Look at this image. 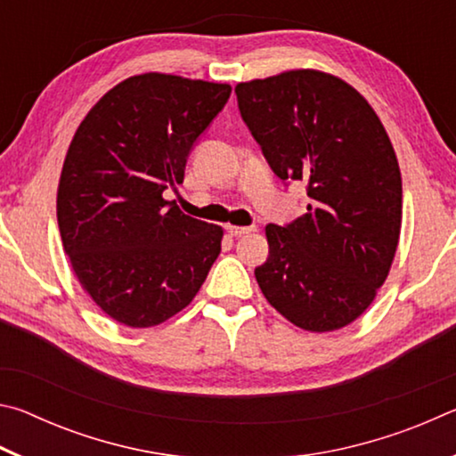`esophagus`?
Masks as SVG:
<instances>
[{"label": "esophagus", "instance_id": "esophagus-1", "mask_svg": "<svg viewBox=\"0 0 456 456\" xmlns=\"http://www.w3.org/2000/svg\"><path fill=\"white\" fill-rule=\"evenodd\" d=\"M251 231H256V225H249V227H239V225H227V233L231 237H241L251 233Z\"/></svg>", "mask_w": 456, "mask_h": 456}]
</instances>
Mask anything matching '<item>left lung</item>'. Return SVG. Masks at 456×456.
I'll use <instances>...</instances> for the list:
<instances>
[{
  "label": "left lung",
  "mask_w": 456,
  "mask_h": 456,
  "mask_svg": "<svg viewBox=\"0 0 456 456\" xmlns=\"http://www.w3.org/2000/svg\"><path fill=\"white\" fill-rule=\"evenodd\" d=\"M241 118L272 171L305 181L307 213L267 225L261 291L307 331L348 326L372 304L395 259L403 179L364 96L336 76L291 70L235 86Z\"/></svg>",
  "instance_id": "1"
}]
</instances>
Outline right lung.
I'll use <instances>...</instances> for the list:
<instances>
[{"instance_id":"right-lung-1","label":"right lung","mask_w":456,"mask_h":456,"mask_svg":"<svg viewBox=\"0 0 456 456\" xmlns=\"http://www.w3.org/2000/svg\"><path fill=\"white\" fill-rule=\"evenodd\" d=\"M231 96L229 84L141 74L80 122L58 187L66 256L100 310L151 328L187 307L221 253L223 229L184 215L167 189Z\"/></svg>"}]
</instances>
